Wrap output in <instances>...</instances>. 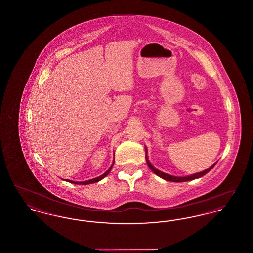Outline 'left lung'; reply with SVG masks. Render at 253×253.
Listing matches in <instances>:
<instances>
[{
    "mask_svg": "<svg viewBox=\"0 0 253 253\" xmlns=\"http://www.w3.org/2000/svg\"><path fill=\"white\" fill-rule=\"evenodd\" d=\"M145 151H146V157H146V162H147L149 168L151 169L157 174V176H159L160 178H162V179H164V180L170 181V182H186V181H191L193 180V179L200 178V177H202L203 175H205L206 173H208L211 169L215 166V164H216V162H215V163L212 164L210 168L205 169L203 171H200V172H197V173H193V174H191V175H187V176H174V175H170V174H168V173H165V172H163V171L157 169V168H155V167L153 166V164L149 161L148 154H147L148 151H147V148H146V147H145Z\"/></svg>",
    "mask_w": 253,
    "mask_h": 253,
    "instance_id": "left-lung-1",
    "label": "left lung"
}]
</instances>
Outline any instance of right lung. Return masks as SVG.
Here are the masks:
<instances>
[{
	"label": "right lung",
	"instance_id": "obj_1",
	"mask_svg": "<svg viewBox=\"0 0 253 253\" xmlns=\"http://www.w3.org/2000/svg\"><path fill=\"white\" fill-rule=\"evenodd\" d=\"M114 163H115V159L113 160V163H112V165L110 166V168H109L108 169L103 173V174H101L100 176L96 177V178H93V179H90V180L83 181V182H76V181L69 180V179H65L64 181H66V182H70V183H73V184H78V185H88V184L96 183V182H98V181L102 180L105 176H107V175H108L109 172L111 171V169L113 168Z\"/></svg>",
	"mask_w": 253,
	"mask_h": 253
}]
</instances>
